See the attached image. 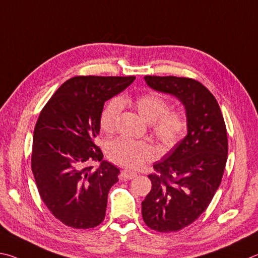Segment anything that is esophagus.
I'll return each instance as SVG.
<instances>
[{"label": "esophagus", "mask_w": 258, "mask_h": 258, "mask_svg": "<svg viewBox=\"0 0 258 258\" xmlns=\"http://www.w3.org/2000/svg\"><path fill=\"white\" fill-rule=\"evenodd\" d=\"M137 173L133 172V171H129V170H123L121 172V178L122 179H134L135 177H136Z\"/></svg>", "instance_id": "obj_1"}]
</instances>
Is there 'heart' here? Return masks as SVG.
Instances as JSON below:
<instances>
[{"label":"heart","mask_w":258,"mask_h":258,"mask_svg":"<svg viewBox=\"0 0 258 258\" xmlns=\"http://www.w3.org/2000/svg\"><path fill=\"white\" fill-rule=\"evenodd\" d=\"M122 104L134 107L150 123L152 135L164 148L173 147L186 132L188 125L186 114L178 108H170L168 99L155 93L110 99L99 115V125L103 132L106 134L114 132ZM106 154L113 163L128 169H139L154 160L157 152L154 146L145 141L117 137L107 143Z\"/></svg>","instance_id":"heart-1"}]
</instances>
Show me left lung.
Masks as SVG:
<instances>
[{
	"instance_id": "8db88e82",
	"label": "left lung",
	"mask_w": 258,
	"mask_h": 258,
	"mask_svg": "<svg viewBox=\"0 0 258 258\" xmlns=\"http://www.w3.org/2000/svg\"><path fill=\"white\" fill-rule=\"evenodd\" d=\"M155 90L172 94L187 111L188 135L150 174L152 189L142 203L143 220L159 232L179 231L200 218L213 200L228 157V135L220 106L200 81L145 76Z\"/></svg>"
}]
</instances>
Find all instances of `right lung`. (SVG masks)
<instances>
[{
  "label": "right lung",
  "instance_id": "1",
  "mask_svg": "<svg viewBox=\"0 0 258 258\" xmlns=\"http://www.w3.org/2000/svg\"><path fill=\"white\" fill-rule=\"evenodd\" d=\"M136 77L77 76L63 83L36 122L31 170L39 196L63 224L95 228L105 218L107 194L120 170L96 145L104 103ZM101 161L97 169L90 166Z\"/></svg>",
  "mask_w": 258,
  "mask_h": 258
}]
</instances>
